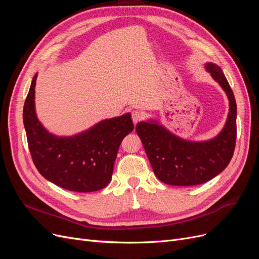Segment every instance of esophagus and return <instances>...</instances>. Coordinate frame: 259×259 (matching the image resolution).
Instances as JSON below:
<instances>
[{
  "label": "esophagus",
  "instance_id": "1",
  "mask_svg": "<svg viewBox=\"0 0 259 259\" xmlns=\"http://www.w3.org/2000/svg\"><path fill=\"white\" fill-rule=\"evenodd\" d=\"M144 119V113L142 111L134 110L132 112V120L134 122V124H137L139 121H142Z\"/></svg>",
  "mask_w": 259,
  "mask_h": 259
}]
</instances>
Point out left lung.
Wrapping results in <instances>:
<instances>
[{
    "label": "left lung",
    "instance_id": "left-lung-1",
    "mask_svg": "<svg viewBox=\"0 0 259 259\" xmlns=\"http://www.w3.org/2000/svg\"><path fill=\"white\" fill-rule=\"evenodd\" d=\"M229 99V114L225 127L207 142H189L171 134L156 122H139L136 132L144 145L155 176L171 186H195L217 176L228 165L236 147L237 104L222 69L205 65Z\"/></svg>",
    "mask_w": 259,
    "mask_h": 259
}]
</instances>
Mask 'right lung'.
Instances as JSON below:
<instances>
[{"label": "right lung", "instance_id": "1", "mask_svg": "<svg viewBox=\"0 0 259 259\" xmlns=\"http://www.w3.org/2000/svg\"><path fill=\"white\" fill-rule=\"evenodd\" d=\"M36 76L31 82L22 114L35 167L45 179L70 191L103 189L111 180L121 142L134 130L131 114L104 120L74 136H55L44 128L35 114Z\"/></svg>", "mask_w": 259, "mask_h": 259}]
</instances>
